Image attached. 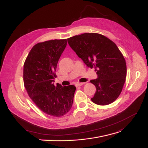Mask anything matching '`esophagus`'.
Masks as SVG:
<instances>
[{"mask_svg":"<svg viewBox=\"0 0 148 148\" xmlns=\"http://www.w3.org/2000/svg\"><path fill=\"white\" fill-rule=\"evenodd\" d=\"M85 83H77L75 84V86L76 87H80V86H82V85H84Z\"/></svg>","mask_w":148,"mask_h":148,"instance_id":"34e87169","label":"esophagus"}]
</instances>
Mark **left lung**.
Masks as SVG:
<instances>
[{
    "mask_svg": "<svg viewBox=\"0 0 148 148\" xmlns=\"http://www.w3.org/2000/svg\"><path fill=\"white\" fill-rule=\"evenodd\" d=\"M68 42L88 68L95 69L98 78L90 80L96 87L92 101L107 105L120 95L127 75L124 57L114 42L97 33H84L68 38Z\"/></svg>",
    "mask_w": 148,
    "mask_h": 148,
    "instance_id": "obj_1",
    "label": "left lung"
}]
</instances>
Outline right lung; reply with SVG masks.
<instances>
[{
  "label": "right lung",
  "instance_id": "1",
  "mask_svg": "<svg viewBox=\"0 0 148 148\" xmlns=\"http://www.w3.org/2000/svg\"><path fill=\"white\" fill-rule=\"evenodd\" d=\"M67 40H51L32 47L24 64L23 80L28 95L40 110L48 115L61 117L73 103L74 85H54L55 71Z\"/></svg>",
  "mask_w": 148,
  "mask_h": 148
}]
</instances>
